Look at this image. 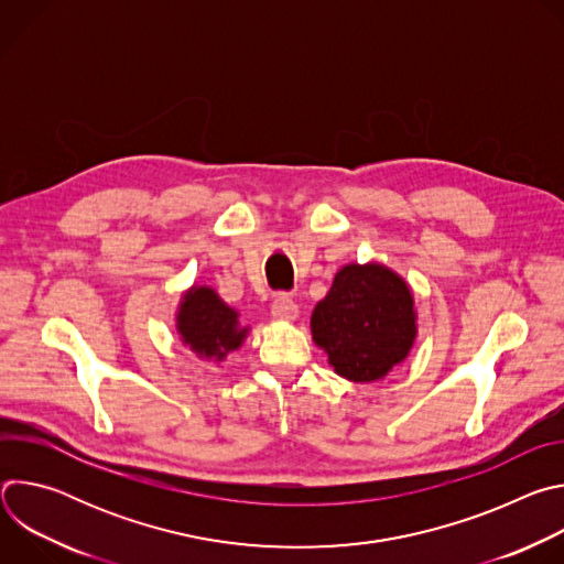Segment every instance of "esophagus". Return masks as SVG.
<instances>
[{
    "label": "esophagus",
    "instance_id": "1",
    "mask_svg": "<svg viewBox=\"0 0 564 564\" xmlns=\"http://www.w3.org/2000/svg\"><path fill=\"white\" fill-rule=\"evenodd\" d=\"M272 316L276 321H294L299 316V305L288 294H279L272 303Z\"/></svg>",
    "mask_w": 564,
    "mask_h": 564
}]
</instances>
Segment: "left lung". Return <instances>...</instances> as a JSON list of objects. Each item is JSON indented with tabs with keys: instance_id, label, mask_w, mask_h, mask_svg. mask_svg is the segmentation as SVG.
I'll return each mask as SVG.
<instances>
[{
	"instance_id": "1",
	"label": "left lung",
	"mask_w": 564,
	"mask_h": 564,
	"mask_svg": "<svg viewBox=\"0 0 564 564\" xmlns=\"http://www.w3.org/2000/svg\"><path fill=\"white\" fill-rule=\"evenodd\" d=\"M310 333L339 377L355 383L379 381L415 346L413 290L383 263H348L314 305Z\"/></svg>"
}]
</instances>
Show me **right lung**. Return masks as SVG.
<instances>
[{
  "instance_id": "right-lung-1",
  "label": "right lung",
  "mask_w": 564,
  "mask_h": 564,
  "mask_svg": "<svg viewBox=\"0 0 564 564\" xmlns=\"http://www.w3.org/2000/svg\"><path fill=\"white\" fill-rule=\"evenodd\" d=\"M176 333L198 359L220 364L238 350L250 335V326L238 321V310L227 305L212 285L194 283L181 294L176 307Z\"/></svg>"
}]
</instances>
